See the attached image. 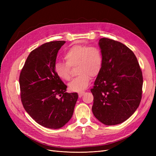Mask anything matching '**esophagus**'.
<instances>
[{
	"label": "esophagus",
	"mask_w": 156,
	"mask_h": 156,
	"mask_svg": "<svg viewBox=\"0 0 156 156\" xmlns=\"http://www.w3.org/2000/svg\"><path fill=\"white\" fill-rule=\"evenodd\" d=\"M84 94V92H79V94H78V95H79V98H81V97H82L83 96V94Z\"/></svg>",
	"instance_id": "obj_1"
}]
</instances>
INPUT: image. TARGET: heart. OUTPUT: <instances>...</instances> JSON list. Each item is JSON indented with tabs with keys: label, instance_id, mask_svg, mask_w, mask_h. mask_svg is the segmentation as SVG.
Masks as SVG:
<instances>
[{
	"label": "heart",
	"instance_id": "obj_1",
	"mask_svg": "<svg viewBox=\"0 0 156 156\" xmlns=\"http://www.w3.org/2000/svg\"><path fill=\"white\" fill-rule=\"evenodd\" d=\"M66 63L56 62L55 72L57 76L64 81L72 78L71 68L76 67L77 76L68 84L73 92H80L85 89L90 84L91 77L94 78L100 74L103 66V56L100 49L96 47L75 45L64 54Z\"/></svg>",
	"mask_w": 156,
	"mask_h": 156
}]
</instances>
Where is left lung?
<instances>
[{"mask_svg":"<svg viewBox=\"0 0 156 156\" xmlns=\"http://www.w3.org/2000/svg\"><path fill=\"white\" fill-rule=\"evenodd\" d=\"M98 44L103 66L90 90L92 112L106 126L119 124L128 119L140 104L142 71L133 52L124 44L105 37Z\"/></svg>","mask_w":156,"mask_h":156,"instance_id":"obj_1","label":"left lung"}]
</instances>
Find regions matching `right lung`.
Returning <instances> with one entry per match:
<instances>
[{
    "mask_svg": "<svg viewBox=\"0 0 156 156\" xmlns=\"http://www.w3.org/2000/svg\"><path fill=\"white\" fill-rule=\"evenodd\" d=\"M65 41L45 43L30 52L20 76L21 98L25 111L40 125L59 129L72 117L78 99L55 72L59 49Z\"/></svg>",
    "mask_w": 156,
    "mask_h": 156,
    "instance_id": "obj_1",
    "label": "right lung"
}]
</instances>
